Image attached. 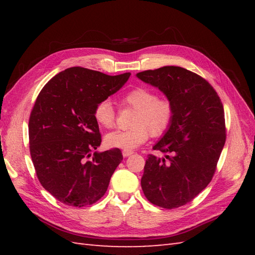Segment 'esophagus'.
Instances as JSON below:
<instances>
[{
	"instance_id": "esophagus-1",
	"label": "esophagus",
	"mask_w": 255,
	"mask_h": 255,
	"mask_svg": "<svg viewBox=\"0 0 255 255\" xmlns=\"http://www.w3.org/2000/svg\"><path fill=\"white\" fill-rule=\"evenodd\" d=\"M133 152L132 151H130V150H124L123 151V155H124V158H127V156H129V155H131Z\"/></svg>"
}]
</instances>
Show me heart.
<instances>
[{
    "label": "heart",
    "mask_w": 255,
    "mask_h": 255,
    "mask_svg": "<svg viewBox=\"0 0 255 255\" xmlns=\"http://www.w3.org/2000/svg\"><path fill=\"white\" fill-rule=\"evenodd\" d=\"M124 105L134 110L130 121L131 128L126 130L108 132L104 143L108 148L133 150L145 142L151 136L158 137L170 128L174 118L175 108L170 99L158 97L154 91L138 86L122 97ZM93 115L96 123L103 128H112L116 114L110 100H103L96 104Z\"/></svg>",
    "instance_id": "obj_1"
}]
</instances>
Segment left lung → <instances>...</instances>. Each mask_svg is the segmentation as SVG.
I'll return each instance as SVG.
<instances>
[{
    "mask_svg": "<svg viewBox=\"0 0 255 255\" xmlns=\"http://www.w3.org/2000/svg\"><path fill=\"white\" fill-rule=\"evenodd\" d=\"M158 88L174 105V118L149 154L141 177L144 196L162 208L173 209L191 202L213 178L226 142L225 112L217 92L188 70L166 66L137 73Z\"/></svg>",
    "mask_w": 255,
    "mask_h": 255,
    "instance_id": "8db88e82",
    "label": "left lung"
}]
</instances>
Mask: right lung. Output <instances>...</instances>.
Returning a JSON list of instances; mask_svg holds the SVG:
<instances>
[{"mask_svg":"<svg viewBox=\"0 0 255 255\" xmlns=\"http://www.w3.org/2000/svg\"><path fill=\"white\" fill-rule=\"evenodd\" d=\"M129 77L73 67L55 75L37 96L28 124L30 155L42 187L59 202L83 207L106 193L123 154L116 148L95 151L89 160L102 142L93 112Z\"/></svg>","mask_w":255,"mask_h":255,"instance_id":"obj_1","label":"right lung"}]
</instances>
